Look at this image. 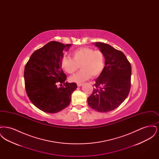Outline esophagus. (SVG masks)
<instances>
[{
  "label": "esophagus",
  "instance_id": "34e87169",
  "mask_svg": "<svg viewBox=\"0 0 159 159\" xmlns=\"http://www.w3.org/2000/svg\"><path fill=\"white\" fill-rule=\"evenodd\" d=\"M77 86L80 87V86H82V85H83V83H77Z\"/></svg>",
  "mask_w": 159,
  "mask_h": 159
}]
</instances>
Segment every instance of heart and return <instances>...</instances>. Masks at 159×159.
<instances>
[{
	"mask_svg": "<svg viewBox=\"0 0 159 159\" xmlns=\"http://www.w3.org/2000/svg\"><path fill=\"white\" fill-rule=\"evenodd\" d=\"M71 56L72 59L64 57L62 60L61 66L68 74L73 75L80 66L82 70L70 78L72 82H83L91 77H97L104 68L105 56L100 50L84 47L74 51Z\"/></svg>",
	"mask_w": 159,
	"mask_h": 159,
	"instance_id": "b5f03b06",
	"label": "heart"
}]
</instances>
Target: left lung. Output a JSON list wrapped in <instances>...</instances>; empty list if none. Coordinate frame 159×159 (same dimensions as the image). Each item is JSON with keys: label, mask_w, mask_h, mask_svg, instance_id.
I'll return each instance as SVG.
<instances>
[{"label": "left lung", "mask_w": 159, "mask_h": 159, "mask_svg": "<svg viewBox=\"0 0 159 159\" xmlns=\"http://www.w3.org/2000/svg\"><path fill=\"white\" fill-rule=\"evenodd\" d=\"M95 45L104 54L105 67L95 80L88 103L93 110L105 113L116 109L127 98L131 86L132 68L120 51L102 42H96Z\"/></svg>", "instance_id": "8db88e82"}]
</instances>
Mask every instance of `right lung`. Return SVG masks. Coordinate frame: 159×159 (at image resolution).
I'll list each match as a JSON object with an SVG mask.
<instances>
[{
    "label": "right lung",
    "instance_id": "obj_1",
    "mask_svg": "<svg viewBox=\"0 0 159 159\" xmlns=\"http://www.w3.org/2000/svg\"><path fill=\"white\" fill-rule=\"evenodd\" d=\"M71 45L51 41L32 53L25 64L24 77L27 96L46 113H56L68 107L77 87L76 83L65 82L67 76L61 68L62 51Z\"/></svg>",
    "mask_w": 159,
    "mask_h": 159
}]
</instances>
